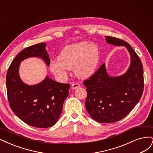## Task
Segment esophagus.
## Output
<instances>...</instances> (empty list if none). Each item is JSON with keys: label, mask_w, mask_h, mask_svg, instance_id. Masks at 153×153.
Instances as JSON below:
<instances>
[{"label": "esophagus", "mask_w": 153, "mask_h": 153, "mask_svg": "<svg viewBox=\"0 0 153 153\" xmlns=\"http://www.w3.org/2000/svg\"><path fill=\"white\" fill-rule=\"evenodd\" d=\"M80 85L78 84V83L74 82L73 84H72V85H71V87L73 88V89H76V88L80 87Z\"/></svg>", "instance_id": "obj_1"}]
</instances>
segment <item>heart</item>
I'll use <instances>...</instances> for the list:
<instances>
[{
	"label": "heart",
	"mask_w": 153,
	"mask_h": 153,
	"mask_svg": "<svg viewBox=\"0 0 153 153\" xmlns=\"http://www.w3.org/2000/svg\"><path fill=\"white\" fill-rule=\"evenodd\" d=\"M98 62V48L83 41L66 47L59 54L58 59L50 62L49 67L51 71L61 79L65 78L68 69L73 68L77 76L85 78L96 71Z\"/></svg>",
	"instance_id": "b5f03b06"
}]
</instances>
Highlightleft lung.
I'll list each match as a JSON object with an SVG mask.
<instances>
[{"label": "left lung", "mask_w": 153, "mask_h": 153, "mask_svg": "<svg viewBox=\"0 0 153 153\" xmlns=\"http://www.w3.org/2000/svg\"><path fill=\"white\" fill-rule=\"evenodd\" d=\"M109 44L125 46L131 55V65L124 75L110 77L105 64L83 81L87 87L85 108L92 118L101 123L120 121L140 101L144 87L143 70L139 57L127 42L106 36Z\"/></svg>", "instance_id": "8db88e82"}]
</instances>
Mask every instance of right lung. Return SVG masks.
Segmentation results:
<instances>
[{
  "mask_svg": "<svg viewBox=\"0 0 153 153\" xmlns=\"http://www.w3.org/2000/svg\"><path fill=\"white\" fill-rule=\"evenodd\" d=\"M46 44L41 43L27 47L13 59L7 69L6 89L9 104L17 116L31 126L49 128L57 123L63 103L69 94V84H62L47 77L40 84L27 85L18 75L20 62L30 57L43 59L50 65Z\"/></svg>",
  "mask_w": 153,
  "mask_h": 153,
  "instance_id": "obj_1",
  "label": "right lung"
}]
</instances>
